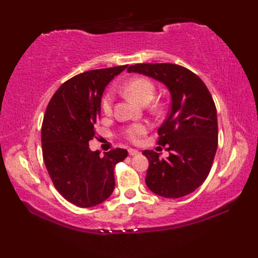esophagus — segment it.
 Segmentation results:
<instances>
[{
	"label": "esophagus",
	"mask_w": 258,
	"mask_h": 258,
	"mask_svg": "<svg viewBox=\"0 0 258 258\" xmlns=\"http://www.w3.org/2000/svg\"><path fill=\"white\" fill-rule=\"evenodd\" d=\"M128 154H130L131 156H134V155H138V154H140V152H139L138 150L130 149V150H128Z\"/></svg>",
	"instance_id": "obj_1"
}]
</instances>
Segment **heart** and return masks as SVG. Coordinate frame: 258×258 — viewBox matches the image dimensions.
Wrapping results in <instances>:
<instances>
[{
	"label": "heart",
	"instance_id": "1",
	"mask_svg": "<svg viewBox=\"0 0 258 258\" xmlns=\"http://www.w3.org/2000/svg\"><path fill=\"white\" fill-rule=\"evenodd\" d=\"M123 91L126 95L132 97L133 100L141 104H147L155 94V85L153 82L144 78V76H136L126 82L123 86ZM114 95L112 91H107L103 95L101 101L102 111L105 114H111L113 109ZM147 132V126L143 123H138L128 126L124 131V136L132 143H140L143 136Z\"/></svg>",
	"mask_w": 258,
	"mask_h": 258
}]
</instances>
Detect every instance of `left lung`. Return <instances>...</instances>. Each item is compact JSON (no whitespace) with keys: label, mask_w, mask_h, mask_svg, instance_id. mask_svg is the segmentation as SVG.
<instances>
[{"label":"left lung","mask_w":258,"mask_h":258,"mask_svg":"<svg viewBox=\"0 0 258 258\" xmlns=\"http://www.w3.org/2000/svg\"><path fill=\"white\" fill-rule=\"evenodd\" d=\"M127 72L162 82L172 96L171 111L158 128L157 141L167 145L169 156L161 158L154 151H143L150 163L147 187L166 199L190 194L208 176L217 150V113L210 91L195 73L177 64H135Z\"/></svg>","instance_id":"obj_1"}]
</instances>
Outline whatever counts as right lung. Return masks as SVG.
Here are the masks:
<instances>
[{"mask_svg":"<svg viewBox=\"0 0 258 258\" xmlns=\"http://www.w3.org/2000/svg\"><path fill=\"white\" fill-rule=\"evenodd\" d=\"M126 68L76 75L59 86L46 107L41 132L43 160L58 193L79 207L95 206L111 196L115 165L127 156L123 149L100 155L89 146L101 116L103 92Z\"/></svg>","mask_w":258,"mask_h":258,"instance_id":"add662e5","label":"right lung"}]
</instances>
